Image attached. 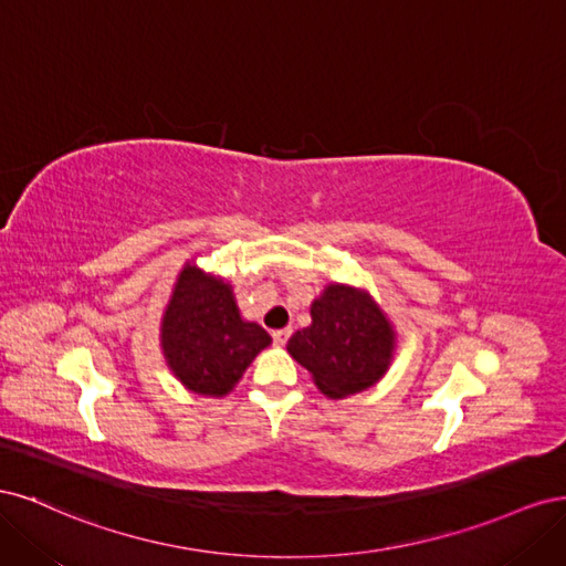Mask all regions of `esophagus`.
<instances>
[{"mask_svg": "<svg viewBox=\"0 0 566 566\" xmlns=\"http://www.w3.org/2000/svg\"><path fill=\"white\" fill-rule=\"evenodd\" d=\"M271 335H273V345H276V347H283L285 342L290 339V335H293V331H290V328H283V331H273Z\"/></svg>", "mask_w": 566, "mask_h": 566, "instance_id": "obj_1", "label": "esophagus"}]
</instances>
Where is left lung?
Masks as SVG:
<instances>
[{
    "label": "left lung",
    "instance_id": "left-lung-1",
    "mask_svg": "<svg viewBox=\"0 0 566 566\" xmlns=\"http://www.w3.org/2000/svg\"><path fill=\"white\" fill-rule=\"evenodd\" d=\"M312 325L287 339L323 397H354L378 385L397 352V331L366 287L328 283L312 302Z\"/></svg>",
    "mask_w": 566,
    "mask_h": 566
}]
</instances>
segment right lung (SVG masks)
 Segmentation results:
<instances>
[{
	"label": "right lung",
	"mask_w": 566,
	"mask_h": 566,
	"mask_svg": "<svg viewBox=\"0 0 566 566\" xmlns=\"http://www.w3.org/2000/svg\"><path fill=\"white\" fill-rule=\"evenodd\" d=\"M269 345L271 335L262 325L241 316L227 279L193 260L184 262L160 318V349L188 391L227 397Z\"/></svg>",
	"instance_id": "right-lung-1"
}]
</instances>
